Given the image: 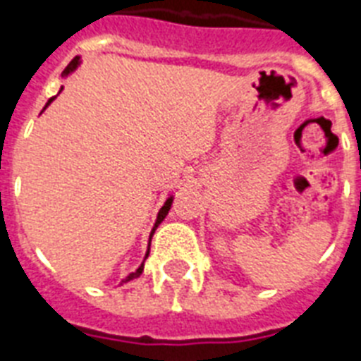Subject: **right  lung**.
<instances>
[{"instance_id": "add662e5", "label": "right lung", "mask_w": 361, "mask_h": 361, "mask_svg": "<svg viewBox=\"0 0 361 361\" xmlns=\"http://www.w3.org/2000/svg\"><path fill=\"white\" fill-rule=\"evenodd\" d=\"M78 64H79V57H74V59H72V61H70V64H68V66H66V68H64V72H63V74H70V72H72V70H74L75 66H78ZM51 99H54V98H51ZM51 99H49V102H48V105L51 104ZM171 204H172V198H169V200L165 202V206L161 207L159 215H157V221H155V226H154V230H152V235H154L155 228L159 226V224H161V221H163V219H165V216H166V213H169V209H171ZM152 235H150V241H152ZM148 254H150V248H148ZM148 254H146V257H148ZM142 269H145V263H142V265H140L139 269H137V271H135V272H131L130 276H126V280H124V282H130V280H135V278H139L140 274H142Z\"/></svg>"}]
</instances>
